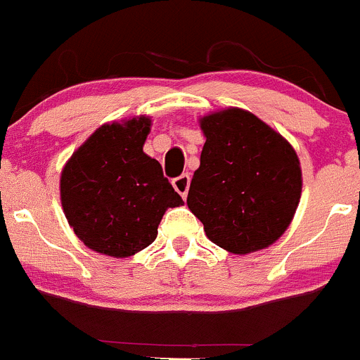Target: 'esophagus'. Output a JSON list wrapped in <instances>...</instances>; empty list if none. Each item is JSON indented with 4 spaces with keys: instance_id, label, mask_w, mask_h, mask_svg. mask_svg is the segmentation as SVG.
<instances>
[{
    "instance_id": "34e87169",
    "label": "esophagus",
    "mask_w": 360,
    "mask_h": 360,
    "mask_svg": "<svg viewBox=\"0 0 360 360\" xmlns=\"http://www.w3.org/2000/svg\"><path fill=\"white\" fill-rule=\"evenodd\" d=\"M189 186H191V176L187 173L180 174V176H176L173 180L174 191H176V193L184 198V200L187 198V191H189Z\"/></svg>"
}]
</instances>
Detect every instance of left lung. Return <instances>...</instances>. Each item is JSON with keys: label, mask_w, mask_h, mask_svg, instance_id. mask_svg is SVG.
Wrapping results in <instances>:
<instances>
[{"label": "left lung", "mask_w": 360, "mask_h": 360, "mask_svg": "<svg viewBox=\"0 0 360 360\" xmlns=\"http://www.w3.org/2000/svg\"><path fill=\"white\" fill-rule=\"evenodd\" d=\"M207 138L187 205L214 244L233 255L269 248L299 207L295 150L255 115L231 108L201 118Z\"/></svg>", "instance_id": "obj_1"}]
</instances>
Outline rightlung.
Here are the masks:
<instances>
[{
	"instance_id": "right-lung-1",
	"label": "right lung",
	"mask_w": 360,
	"mask_h": 360,
	"mask_svg": "<svg viewBox=\"0 0 360 360\" xmlns=\"http://www.w3.org/2000/svg\"><path fill=\"white\" fill-rule=\"evenodd\" d=\"M150 118L102 125L61 171L65 217L94 251L127 258L148 248L164 212L184 203L162 166L143 152Z\"/></svg>"
}]
</instances>
